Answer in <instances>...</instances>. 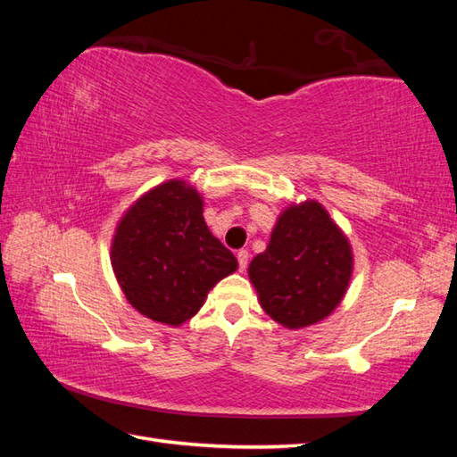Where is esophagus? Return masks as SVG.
I'll use <instances>...</instances> for the list:
<instances>
[{
	"label": "esophagus",
	"instance_id": "34e87169",
	"mask_svg": "<svg viewBox=\"0 0 457 457\" xmlns=\"http://www.w3.org/2000/svg\"><path fill=\"white\" fill-rule=\"evenodd\" d=\"M247 260H250V253H247V250H239L237 252V266L242 272L247 268Z\"/></svg>",
	"mask_w": 457,
	"mask_h": 457
}]
</instances>
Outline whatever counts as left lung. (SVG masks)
Instances as JSON below:
<instances>
[{
	"label": "left lung",
	"instance_id": "1",
	"mask_svg": "<svg viewBox=\"0 0 457 457\" xmlns=\"http://www.w3.org/2000/svg\"><path fill=\"white\" fill-rule=\"evenodd\" d=\"M260 304L286 328H304L335 311L349 288L353 252L346 236L316 201L290 205L266 252L247 268Z\"/></svg>",
	"mask_w": 457,
	"mask_h": 457
}]
</instances>
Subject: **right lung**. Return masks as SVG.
Masks as SVG:
<instances>
[{
    "label": "right lung",
    "mask_w": 457,
    "mask_h": 457,
    "mask_svg": "<svg viewBox=\"0 0 457 457\" xmlns=\"http://www.w3.org/2000/svg\"><path fill=\"white\" fill-rule=\"evenodd\" d=\"M111 262L133 308L169 327L195 316L207 292L237 268L234 253L207 228L204 199L179 179L130 205L117 226Z\"/></svg>",
    "instance_id": "obj_1"
}]
</instances>
